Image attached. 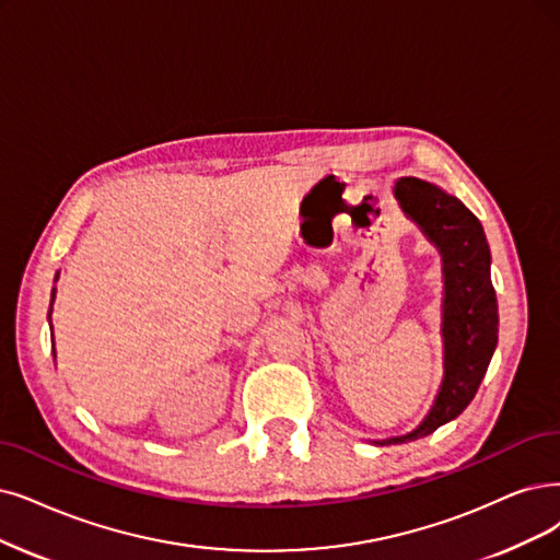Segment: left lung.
Wrapping results in <instances>:
<instances>
[{"label":"left lung","mask_w":560,"mask_h":560,"mask_svg":"<svg viewBox=\"0 0 560 560\" xmlns=\"http://www.w3.org/2000/svg\"><path fill=\"white\" fill-rule=\"evenodd\" d=\"M393 195L441 255L443 382L416 430L374 441V445L409 443L455 420L476 397L499 342V305L480 220L455 195L416 176L397 178Z\"/></svg>","instance_id":"8db88e82"}]
</instances>
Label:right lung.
Segmentation results:
<instances>
[{"label": "right lung", "mask_w": 560, "mask_h": 560, "mask_svg": "<svg viewBox=\"0 0 560 560\" xmlns=\"http://www.w3.org/2000/svg\"><path fill=\"white\" fill-rule=\"evenodd\" d=\"M57 278H59V273L55 276V282H57ZM52 301H55V289H52ZM50 312H52V307H50ZM50 328H52V326H50Z\"/></svg>", "instance_id": "add662e5"}]
</instances>
